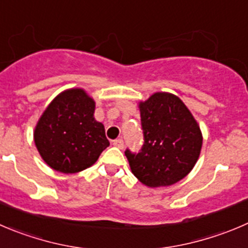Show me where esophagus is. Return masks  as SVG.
I'll use <instances>...</instances> for the list:
<instances>
[{
  "label": "esophagus",
  "mask_w": 248,
  "mask_h": 248,
  "mask_svg": "<svg viewBox=\"0 0 248 248\" xmlns=\"http://www.w3.org/2000/svg\"><path fill=\"white\" fill-rule=\"evenodd\" d=\"M113 146H115V147L123 150V148H124V141H123L122 139H117V140L113 141Z\"/></svg>",
  "instance_id": "1"
}]
</instances>
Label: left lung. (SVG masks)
I'll list each match as a JSON object with an SVG mask.
<instances>
[{"label":"left lung","mask_w":248,"mask_h":248,"mask_svg":"<svg viewBox=\"0 0 248 248\" xmlns=\"http://www.w3.org/2000/svg\"><path fill=\"white\" fill-rule=\"evenodd\" d=\"M143 146L138 155L125 151L131 173L148 187L170 186L185 178L202 148V131L176 95L155 93L139 102Z\"/></svg>","instance_id":"obj_1"}]
</instances>
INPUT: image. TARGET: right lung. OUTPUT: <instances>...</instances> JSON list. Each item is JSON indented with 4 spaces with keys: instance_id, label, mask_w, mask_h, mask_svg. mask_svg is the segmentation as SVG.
I'll return each instance as SVG.
<instances>
[{
    "instance_id": "obj_1",
    "label": "right lung",
    "mask_w": 248,
    "mask_h": 248,
    "mask_svg": "<svg viewBox=\"0 0 248 248\" xmlns=\"http://www.w3.org/2000/svg\"><path fill=\"white\" fill-rule=\"evenodd\" d=\"M96 103L84 89L74 87L51 101L34 130V142L53 170L74 174L96 163L109 141L105 125L93 117Z\"/></svg>"
}]
</instances>
